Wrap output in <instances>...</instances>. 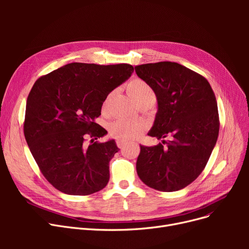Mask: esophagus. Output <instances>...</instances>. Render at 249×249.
Listing matches in <instances>:
<instances>
[{
	"instance_id": "esophagus-1",
	"label": "esophagus",
	"mask_w": 249,
	"mask_h": 249,
	"mask_svg": "<svg viewBox=\"0 0 249 249\" xmlns=\"http://www.w3.org/2000/svg\"><path fill=\"white\" fill-rule=\"evenodd\" d=\"M116 143H117V146L119 147V148H123V147L125 146V144H126V142L123 141V140H121V139H117V140H116Z\"/></svg>"
}]
</instances>
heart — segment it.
<instances>
[{
  "label": "heart",
  "instance_id": "b5f03b06",
  "mask_svg": "<svg viewBox=\"0 0 249 249\" xmlns=\"http://www.w3.org/2000/svg\"><path fill=\"white\" fill-rule=\"evenodd\" d=\"M127 89L130 95L132 96V98L136 102L140 101L143 98L155 97L151 87L145 81L141 80V78H134V80L128 84ZM112 95L113 93L107 96L106 100L104 102V107L108 104ZM145 129L146 125L143 122L129 119H118L110 125L109 132L113 137L117 139L128 141L138 138L145 131Z\"/></svg>",
  "mask_w": 249,
  "mask_h": 249
}]
</instances>
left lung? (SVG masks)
Masks as SVG:
<instances>
[{
    "instance_id": "left-lung-1",
    "label": "left lung",
    "mask_w": 249,
    "mask_h": 249,
    "mask_svg": "<svg viewBox=\"0 0 249 249\" xmlns=\"http://www.w3.org/2000/svg\"><path fill=\"white\" fill-rule=\"evenodd\" d=\"M135 71L158 99L148 134L169 138L155 146L140 145L138 177L158 191L184 189L204 171L216 144L220 122L214 91L203 75L177 62L136 65Z\"/></svg>"
}]
</instances>
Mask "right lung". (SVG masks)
Wrapping results in <instances>:
<instances>
[{
  "mask_svg": "<svg viewBox=\"0 0 249 249\" xmlns=\"http://www.w3.org/2000/svg\"><path fill=\"white\" fill-rule=\"evenodd\" d=\"M133 71L128 63L72 62L33 85L24 135L39 169L56 190L87 196L107 186L109 162L119 148L114 140L95 141L107 133L95 119L107 96Z\"/></svg>",
  "mask_w": 249,
  "mask_h": 249,
  "instance_id": "right-lung-1",
  "label": "right lung"
}]
</instances>
